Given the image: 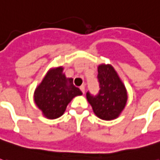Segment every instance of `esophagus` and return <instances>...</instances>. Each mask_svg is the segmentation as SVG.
<instances>
[{"label":"esophagus","instance_id":"34e87169","mask_svg":"<svg viewBox=\"0 0 160 160\" xmlns=\"http://www.w3.org/2000/svg\"><path fill=\"white\" fill-rule=\"evenodd\" d=\"M80 91L82 92V93H85V91H86V87H85V86H81V87H80Z\"/></svg>","mask_w":160,"mask_h":160}]
</instances>
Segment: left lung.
I'll return each mask as SVG.
<instances>
[{"mask_svg":"<svg viewBox=\"0 0 160 160\" xmlns=\"http://www.w3.org/2000/svg\"><path fill=\"white\" fill-rule=\"evenodd\" d=\"M99 91L92 95L88 91L87 98L94 113L103 120L117 118L127 103V92L117 72L111 65H100L98 68Z\"/></svg>","mask_w":160,"mask_h":160,"instance_id":"obj_1","label":"left lung"}]
</instances>
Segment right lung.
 Returning <instances> with one entry per match:
<instances>
[{"label": "right lung", "mask_w": 160, "mask_h": 160, "mask_svg": "<svg viewBox=\"0 0 160 160\" xmlns=\"http://www.w3.org/2000/svg\"><path fill=\"white\" fill-rule=\"evenodd\" d=\"M62 72V67L50 70L35 91V103L49 119L61 117L71 99L82 94L73 79H67Z\"/></svg>", "instance_id": "right-lung-1"}]
</instances>
